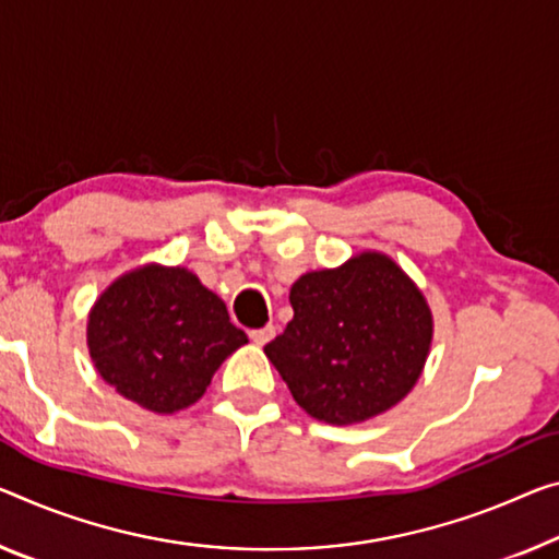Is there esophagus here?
I'll list each match as a JSON object with an SVG mask.
<instances>
[{"label":"esophagus","mask_w":559,"mask_h":559,"mask_svg":"<svg viewBox=\"0 0 559 559\" xmlns=\"http://www.w3.org/2000/svg\"><path fill=\"white\" fill-rule=\"evenodd\" d=\"M274 337V328L272 324H267V328H254L250 330V340L254 342V345H267V342Z\"/></svg>","instance_id":"1"}]
</instances>
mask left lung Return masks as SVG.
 <instances>
[{"label":"left lung","instance_id":"left-lung-1","mask_svg":"<svg viewBox=\"0 0 559 559\" xmlns=\"http://www.w3.org/2000/svg\"><path fill=\"white\" fill-rule=\"evenodd\" d=\"M295 317L264 355L307 415L362 423L415 388L432 342V314L390 257L365 252L309 272L289 292Z\"/></svg>","mask_w":559,"mask_h":559}]
</instances>
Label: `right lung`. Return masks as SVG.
<instances>
[{
    "mask_svg": "<svg viewBox=\"0 0 559 559\" xmlns=\"http://www.w3.org/2000/svg\"><path fill=\"white\" fill-rule=\"evenodd\" d=\"M245 342L225 302L192 272L157 264L117 280L87 324L102 380L159 415L200 400L217 367Z\"/></svg>",
    "mask_w": 559,
    "mask_h": 559,
    "instance_id": "1",
    "label": "right lung"
}]
</instances>
